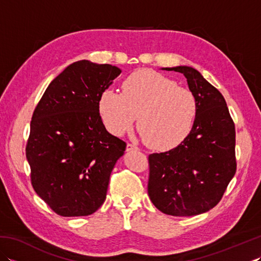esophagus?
Returning a JSON list of instances; mask_svg holds the SVG:
<instances>
[{"label":"esophagus","mask_w":261,"mask_h":261,"mask_svg":"<svg viewBox=\"0 0 261 261\" xmlns=\"http://www.w3.org/2000/svg\"><path fill=\"white\" fill-rule=\"evenodd\" d=\"M137 150H139V148L135 145H132V143H127L126 145V151H137Z\"/></svg>","instance_id":"34e87169"}]
</instances>
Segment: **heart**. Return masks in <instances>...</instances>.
<instances>
[{
	"label": "heart",
	"instance_id": "b5f03b06",
	"mask_svg": "<svg viewBox=\"0 0 261 261\" xmlns=\"http://www.w3.org/2000/svg\"><path fill=\"white\" fill-rule=\"evenodd\" d=\"M97 105L105 127L115 136L129 131L138 116L143 139L157 150H169L184 141L197 113L196 98L188 88L151 69L127 76L121 94L103 91Z\"/></svg>",
	"mask_w": 261,
	"mask_h": 261
}]
</instances>
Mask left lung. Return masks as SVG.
I'll list each match as a JSON object with an SVG mask.
<instances>
[{"mask_svg":"<svg viewBox=\"0 0 261 261\" xmlns=\"http://www.w3.org/2000/svg\"><path fill=\"white\" fill-rule=\"evenodd\" d=\"M162 69L186 77L197 113L184 141L149 156L148 195L165 214H202L220 202L236 174L234 123L222 94L198 70L188 66Z\"/></svg>","mask_w":261,"mask_h":261,"instance_id":"obj_1","label":"left lung"}]
</instances>
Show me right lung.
I'll return each instance as SVG.
<instances>
[{"label": "right lung", "mask_w": 261, "mask_h": 261, "mask_svg": "<svg viewBox=\"0 0 261 261\" xmlns=\"http://www.w3.org/2000/svg\"><path fill=\"white\" fill-rule=\"evenodd\" d=\"M120 74L109 64L73 63L49 84L33 112L25 148L31 184L58 215L93 214L107 198L126 143L105 129L97 103Z\"/></svg>", "instance_id": "right-lung-1"}]
</instances>
